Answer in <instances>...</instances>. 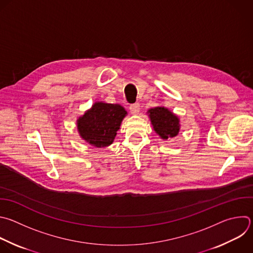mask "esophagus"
Segmentation results:
<instances>
[{
	"mask_svg": "<svg viewBox=\"0 0 253 253\" xmlns=\"http://www.w3.org/2000/svg\"><path fill=\"white\" fill-rule=\"evenodd\" d=\"M129 109H130V111H131L132 114H135V115H136V114H138V113L140 112V104H139V103L132 104V105H130Z\"/></svg>",
	"mask_w": 253,
	"mask_h": 253,
	"instance_id": "34e87169",
	"label": "esophagus"
}]
</instances>
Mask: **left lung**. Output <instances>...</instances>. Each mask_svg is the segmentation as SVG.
Wrapping results in <instances>:
<instances>
[{
  "instance_id": "1",
  "label": "left lung",
  "mask_w": 253,
  "mask_h": 253,
  "mask_svg": "<svg viewBox=\"0 0 253 253\" xmlns=\"http://www.w3.org/2000/svg\"><path fill=\"white\" fill-rule=\"evenodd\" d=\"M149 116L155 131L162 139L167 140L178 135L179 118L165 107H155L149 110Z\"/></svg>"
}]
</instances>
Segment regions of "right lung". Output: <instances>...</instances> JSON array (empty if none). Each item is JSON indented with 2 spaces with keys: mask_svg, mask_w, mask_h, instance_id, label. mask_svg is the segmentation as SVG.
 <instances>
[{
  "mask_svg": "<svg viewBox=\"0 0 253 253\" xmlns=\"http://www.w3.org/2000/svg\"><path fill=\"white\" fill-rule=\"evenodd\" d=\"M126 114V110L118 104L96 102L77 120V129L82 139L89 144L106 147L114 141Z\"/></svg>",
  "mask_w": 253,
  "mask_h": 253,
  "instance_id": "right-lung-1",
  "label": "right lung"
}]
</instances>
